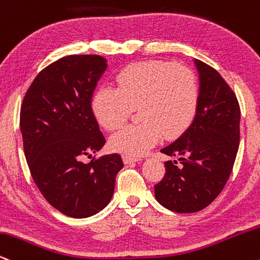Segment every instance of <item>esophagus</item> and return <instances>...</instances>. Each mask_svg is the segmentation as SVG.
Wrapping results in <instances>:
<instances>
[{
    "mask_svg": "<svg viewBox=\"0 0 260 260\" xmlns=\"http://www.w3.org/2000/svg\"><path fill=\"white\" fill-rule=\"evenodd\" d=\"M123 160L125 164H130V163H135V161L141 160L139 157H135V155H129V154H124L123 155Z\"/></svg>",
    "mask_w": 260,
    "mask_h": 260,
    "instance_id": "obj_1",
    "label": "esophagus"
}]
</instances>
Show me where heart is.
<instances>
[{
  "mask_svg": "<svg viewBox=\"0 0 260 260\" xmlns=\"http://www.w3.org/2000/svg\"><path fill=\"white\" fill-rule=\"evenodd\" d=\"M117 87L101 86L91 99L94 118L108 131L125 124L134 109L141 121L111 139L114 151L130 155L147 152L160 141L181 136L190 127L200 103L197 76L187 67L163 60L129 64L115 76Z\"/></svg>",
  "mask_w": 260,
  "mask_h": 260,
  "instance_id": "1",
  "label": "heart"
}]
</instances>
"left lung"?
Listing matches in <instances>:
<instances>
[{
  "instance_id": "left-lung-1",
  "label": "left lung",
  "mask_w": 260,
  "mask_h": 260,
  "mask_svg": "<svg viewBox=\"0 0 260 260\" xmlns=\"http://www.w3.org/2000/svg\"><path fill=\"white\" fill-rule=\"evenodd\" d=\"M200 73L197 114L181 136L160 149L175 158L164 163L166 174L154 185L161 206L176 213L208 207L233 172L240 143L241 111L236 94L214 68L194 59Z\"/></svg>"
}]
</instances>
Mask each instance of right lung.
<instances>
[{"mask_svg":"<svg viewBox=\"0 0 260 260\" xmlns=\"http://www.w3.org/2000/svg\"><path fill=\"white\" fill-rule=\"evenodd\" d=\"M106 68L105 58L96 54L60 58L39 73L21 103L24 154L34 181L53 208L72 218L105 208L124 167L118 153L81 161L106 143L91 108Z\"/></svg>","mask_w":260,"mask_h":260,"instance_id":"1","label":"right lung"}]
</instances>
